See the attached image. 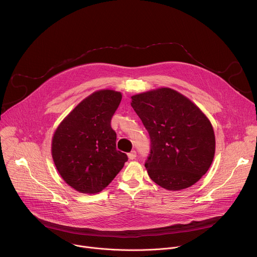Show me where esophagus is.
Returning a JSON list of instances; mask_svg holds the SVG:
<instances>
[{"label":"esophagus","mask_w":257,"mask_h":257,"mask_svg":"<svg viewBox=\"0 0 257 257\" xmlns=\"http://www.w3.org/2000/svg\"><path fill=\"white\" fill-rule=\"evenodd\" d=\"M128 158H129V160H135L136 159V152L132 151L131 153H129Z\"/></svg>","instance_id":"esophagus-1"}]
</instances>
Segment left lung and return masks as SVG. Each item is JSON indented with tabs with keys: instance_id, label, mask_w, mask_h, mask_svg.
<instances>
[{
	"instance_id": "1",
	"label": "left lung",
	"mask_w": 257,
	"mask_h": 257,
	"mask_svg": "<svg viewBox=\"0 0 257 257\" xmlns=\"http://www.w3.org/2000/svg\"><path fill=\"white\" fill-rule=\"evenodd\" d=\"M151 137L145 168L167 190L188 188L207 172L215 151L212 126L200 108L178 91L162 87L131 96Z\"/></svg>"
}]
</instances>
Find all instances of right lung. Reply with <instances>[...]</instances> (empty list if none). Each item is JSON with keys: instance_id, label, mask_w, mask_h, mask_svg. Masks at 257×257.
I'll return each mask as SVG.
<instances>
[{"instance_id": "add662e5", "label": "right lung", "mask_w": 257, "mask_h": 257, "mask_svg": "<svg viewBox=\"0 0 257 257\" xmlns=\"http://www.w3.org/2000/svg\"><path fill=\"white\" fill-rule=\"evenodd\" d=\"M121 92L102 89L84 98L62 121L52 140L55 166L69 186L81 193L104 189L128 161L117 151L111 120Z\"/></svg>"}]
</instances>
